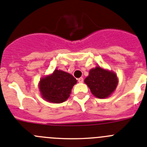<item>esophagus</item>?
Instances as JSON below:
<instances>
[{"instance_id": "obj_1", "label": "esophagus", "mask_w": 147, "mask_h": 147, "mask_svg": "<svg viewBox=\"0 0 147 147\" xmlns=\"http://www.w3.org/2000/svg\"><path fill=\"white\" fill-rule=\"evenodd\" d=\"M78 81L79 82V83H83V78H78Z\"/></svg>"}]
</instances>
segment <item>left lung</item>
Returning <instances> with one entry per match:
<instances>
[{"mask_svg": "<svg viewBox=\"0 0 147 147\" xmlns=\"http://www.w3.org/2000/svg\"><path fill=\"white\" fill-rule=\"evenodd\" d=\"M85 83L96 97L105 98L115 90L118 81L113 72L97 67L90 69L89 75L85 79Z\"/></svg>", "mask_w": 147, "mask_h": 147, "instance_id": "obj_1", "label": "left lung"}]
</instances>
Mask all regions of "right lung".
<instances>
[{"label": "right lung", "mask_w": 147, "mask_h": 147, "mask_svg": "<svg viewBox=\"0 0 147 147\" xmlns=\"http://www.w3.org/2000/svg\"><path fill=\"white\" fill-rule=\"evenodd\" d=\"M77 80L70 74L55 69L52 75L42 78L40 90L42 98L53 103H61L69 98Z\"/></svg>", "instance_id": "right-lung-1"}]
</instances>
